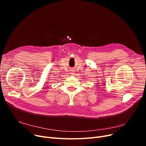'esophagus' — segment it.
Returning <instances> with one entry per match:
<instances>
[{
	"mask_svg": "<svg viewBox=\"0 0 146 146\" xmlns=\"http://www.w3.org/2000/svg\"><path fill=\"white\" fill-rule=\"evenodd\" d=\"M71 74H74V72H71Z\"/></svg>",
	"mask_w": 146,
	"mask_h": 146,
	"instance_id": "esophagus-1",
	"label": "esophagus"
}]
</instances>
